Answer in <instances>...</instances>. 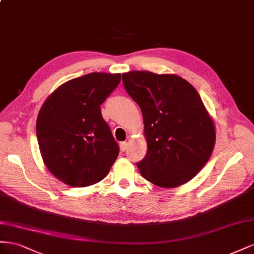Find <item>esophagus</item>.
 I'll list each match as a JSON object with an SVG mask.
<instances>
[{
    "label": "esophagus",
    "mask_w": 254,
    "mask_h": 254,
    "mask_svg": "<svg viewBox=\"0 0 254 254\" xmlns=\"http://www.w3.org/2000/svg\"><path fill=\"white\" fill-rule=\"evenodd\" d=\"M127 148V141H123V142H120V150L123 152L126 151Z\"/></svg>",
    "instance_id": "esophagus-1"
}]
</instances>
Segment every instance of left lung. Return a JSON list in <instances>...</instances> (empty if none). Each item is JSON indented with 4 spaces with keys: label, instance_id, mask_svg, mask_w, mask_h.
<instances>
[{
    "label": "left lung",
    "instance_id": "obj_1",
    "mask_svg": "<svg viewBox=\"0 0 254 254\" xmlns=\"http://www.w3.org/2000/svg\"><path fill=\"white\" fill-rule=\"evenodd\" d=\"M127 92L142 113L147 155L141 176L159 187L185 184L212 155L216 133L198 91L176 74L131 71L122 74Z\"/></svg>",
    "mask_w": 254,
    "mask_h": 254
}]
</instances>
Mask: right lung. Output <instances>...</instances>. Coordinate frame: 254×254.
<instances>
[{
  "mask_svg": "<svg viewBox=\"0 0 254 254\" xmlns=\"http://www.w3.org/2000/svg\"><path fill=\"white\" fill-rule=\"evenodd\" d=\"M121 74L92 72L60 86L40 108L36 134L43 163L73 187L102 181L119 154L101 107Z\"/></svg>",
  "mask_w": 254,
  "mask_h": 254,
  "instance_id": "add662e5",
  "label": "right lung"
}]
</instances>
